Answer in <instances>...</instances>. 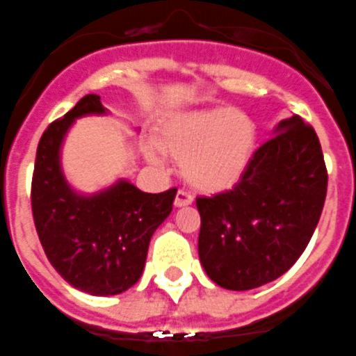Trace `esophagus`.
Listing matches in <instances>:
<instances>
[{
  "label": "esophagus",
  "mask_w": 356,
  "mask_h": 356,
  "mask_svg": "<svg viewBox=\"0 0 356 356\" xmlns=\"http://www.w3.org/2000/svg\"><path fill=\"white\" fill-rule=\"evenodd\" d=\"M192 201H194V197H192L188 192L185 191H178L176 192V197H175V207L181 208V207H188V204H192Z\"/></svg>",
  "instance_id": "1"
}]
</instances>
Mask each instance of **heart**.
Returning <instances> with one entry per match:
<instances>
[{
    "label": "heart",
    "instance_id": "1",
    "mask_svg": "<svg viewBox=\"0 0 356 356\" xmlns=\"http://www.w3.org/2000/svg\"><path fill=\"white\" fill-rule=\"evenodd\" d=\"M155 146L180 161L192 188L218 194L238 184L252 159L256 125L249 114L229 107H204L175 114L159 125ZM149 159L156 161L155 149Z\"/></svg>",
    "mask_w": 356,
    "mask_h": 356
}]
</instances>
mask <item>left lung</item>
Returning <instances> with one entry per match:
<instances>
[{"instance_id": "1", "label": "left lung", "mask_w": 356, "mask_h": 356, "mask_svg": "<svg viewBox=\"0 0 356 356\" xmlns=\"http://www.w3.org/2000/svg\"><path fill=\"white\" fill-rule=\"evenodd\" d=\"M327 165L300 116L277 125L231 191L197 197V250L220 288L247 291L288 272L307 247L327 197Z\"/></svg>"}]
</instances>
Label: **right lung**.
Wrapping results in <instances>:
<instances>
[{
  "label": "right lung",
  "instance_id": "add662e5",
  "mask_svg": "<svg viewBox=\"0 0 356 356\" xmlns=\"http://www.w3.org/2000/svg\"><path fill=\"white\" fill-rule=\"evenodd\" d=\"M99 95H86L42 134L31 181L35 227L58 273L95 296L132 288L145 270L153 233L172 210L176 188L148 194L127 180L84 195L65 180L60 152L72 123L106 114Z\"/></svg>",
  "mask_w": 356,
  "mask_h": 356
}]
</instances>
